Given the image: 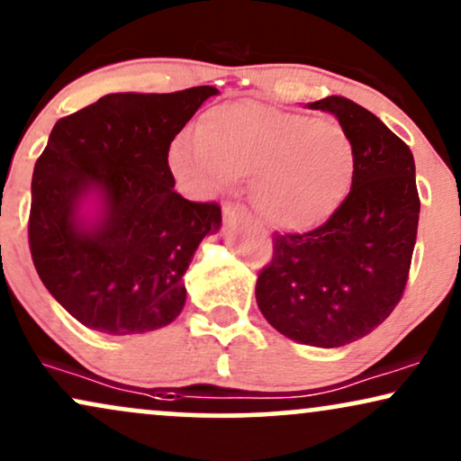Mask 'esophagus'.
<instances>
[{
  "instance_id": "34e87169",
  "label": "esophagus",
  "mask_w": 461,
  "mask_h": 461,
  "mask_svg": "<svg viewBox=\"0 0 461 461\" xmlns=\"http://www.w3.org/2000/svg\"><path fill=\"white\" fill-rule=\"evenodd\" d=\"M223 217L225 219H236V217H249V211L242 203L236 202H225L223 203Z\"/></svg>"
}]
</instances>
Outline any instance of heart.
I'll return each instance as SVG.
<instances>
[{
  "label": "heart",
  "mask_w": 461,
  "mask_h": 461,
  "mask_svg": "<svg viewBox=\"0 0 461 461\" xmlns=\"http://www.w3.org/2000/svg\"><path fill=\"white\" fill-rule=\"evenodd\" d=\"M167 161L195 195H214L250 178L253 206L283 230H304L330 217L357 167L353 140L336 119L250 100L208 110L197 133L172 140Z\"/></svg>",
  "instance_id": "obj_1"
}]
</instances>
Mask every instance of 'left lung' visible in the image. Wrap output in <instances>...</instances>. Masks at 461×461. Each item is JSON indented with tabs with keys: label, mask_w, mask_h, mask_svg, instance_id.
Wrapping results in <instances>:
<instances>
[{
	"label": "left lung",
	"mask_w": 461,
	"mask_h": 461,
	"mask_svg": "<svg viewBox=\"0 0 461 461\" xmlns=\"http://www.w3.org/2000/svg\"><path fill=\"white\" fill-rule=\"evenodd\" d=\"M308 108L336 114L351 136V191L314 230L272 234V259L261 267L255 298L283 336L331 348L370 334L398 306L421 202L411 149L378 116L342 95Z\"/></svg>",
	"instance_id": "8db88e82"
}]
</instances>
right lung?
Here are the masks:
<instances>
[{
  "label": "right lung",
  "mask_w": 461,
  "mask_h": 461,
  "mask_svg": "<svg viewBox=\"0 0 461 461\" xmlns=\"http://www.w3.org/2000/svg\"><path fill=\"white\" fill-rule=\"evenodd\" d=\"M217 93H110L52 127L33 167L29 250L52 298L89 330L142 334L183 311V274L221 206L174 191L167 150ZM91 188L104 214L86 230L75 212Z\"/></svg>",
  "instance_id": "right-lung-1"
}]
</instances>
